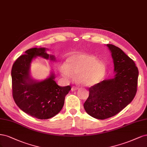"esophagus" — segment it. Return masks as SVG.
Returning a JSON list of instances; mask_svg holds the SVG:
<instances>
[{
  "instance_id": "1",
  "label": "esophagus",
  "mask_w": 147,
  "mask_h": 147,
  "mask_svg": "<svg viewBox=\"0 0 147 147\" xmlns=\"http://www.w3.org/2000/svg\"><path fill=\"white\" fill-rule=\"evenodd\" d=\"M78 88H78V87L73 86V87H72V88H71V91H76V90H78Z\"/></svg>"
}]
</instances>
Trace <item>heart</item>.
I'll list each match as a JSON object with an SVG mask.
<instances>
[{"instance_id": "b5f03b06", "label": "heart", "mask_w": 147, "mask_h": 147, "mask_svg": "<svg viewBox=\"0 0 147 147\" xmlns=\"http://www.w3.org/2000/svg\"><path fill=\"white\" fill-rule=\"evenodd\" d=\"M65 76L73 78L78 74L79 81L84 86H92L99 83L106 74L105 65L92 55L76 54L70 56L61 68Z\"/></svg>"}]
</instances>
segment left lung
<instances>
[{"instance_id": "8db88e82", "label": "left lung", "mask_w": 147, "mask_h": 147, "mask_svg": "<svg viewBox=\"0 0 147 147\" xmlns=\"http://www.w3.org/2000/svg\"><path fill=\"white\" fill-rule=\"evenodd\" d=\"M114 64V78L89 88L84 104L88 115L104 120L117 114L132 101L137 89L139 71L134 61L118 47L107 44Z\"/></svg>"}]
</instances>
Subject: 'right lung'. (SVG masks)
<instances>
[{
	"instance_id": "obj_1",
	"label": "right lung",
	"mask_w": 147,
	"mask_h": 147,
	"mask_svg": "<svg viewBox=\"0 0 147 147\" xmlns=\"http://www.w3.org/2000/svg\"><path fill=\"white\" fill-rule=\"evenodd\" d=\"M45 48L27 50L25 54L16 59L11 69L14 101L23 112L41 120L57 114L64 105L65 96L71 88L69 86H58L53 73L41 81L31 78L30 67L33 59L39 56L55 61V57L47 54Z\"/></svg>"
}]
</instances>
